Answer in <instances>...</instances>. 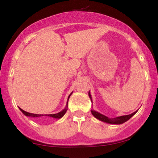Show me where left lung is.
<instances>
[{
  "mask_svg": "<svg viewBox=\"0 0 158 158\" xmlns=\"http://www.w3.org/2000/svg\"><path fill=\"white\" fill-rule=\"evenodd\" d=\"M88 96L90 98V101H92V97L90 95V92H88ZM138 111V110H137ZM137 111L134 112V113L129 114V115H124V116H117L115 118H109L108 116L103 115L102 114H100L99 112L95 111L94 109H91V113L95 118H96L97 119L101 121V122L108 123V124H122L123 123L126 122L127 121H128L129 118L135 115L137 113Z\"/></svg>",
  "mask_w": 158,
  "mask_h": 158,
  "instance_id": "8db88e82",
  "label": "left lung"
}]
</instances>
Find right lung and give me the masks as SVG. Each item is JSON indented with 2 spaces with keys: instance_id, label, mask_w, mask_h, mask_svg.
<instances>
[{
  "instance_id": "obj_1",
  "label": "right lung",
  "mask_w": 158,
  "mask_h": 158,
  "mask_svg": "<svg viewBox=\"0 0 158 158\" xmlns=\"http://www.w3.org/2000/svg\"><path fill=\"white\" fill-rule=\"evenodd\" d=\"M73 92L71 93V94L69 95L68 98V101H67V104H66V106L65 108L63 110H62L61 111L59 112V113L57 114H32V113H29V112H27L25 111H23V109H21L20 107L19 108V109L21 110V111L22 112V113L24 114L25 116H29V117H33V118H40V117H44V116H48V117H52V118H57V119H59V118H61L62 116H63L64 114H65L67 110H68V100H69V98H70L71 95H72Z\"/></svg>"
}]
</instances>
